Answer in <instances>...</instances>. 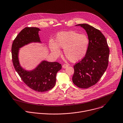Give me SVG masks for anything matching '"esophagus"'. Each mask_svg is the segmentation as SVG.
Wrapping results in <instances>:
<instances>
[{
	"instance_id": "1",
	"label": "esophagus",
	"mask_w": 123,
	"mask_h": 123,
	"mask_svg": "<svg viewBox=\"0 0 123 123\" xmlns=\"http://www.w3.org/2000/svg\"><path fill=\"white\" fill-rule=\"evenodd\" d=\"M68 67V64H64L63 65V68H67V67Z\"/></svg>"
}]
</instances>
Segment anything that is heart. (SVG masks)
I'll return each mask as SVG.
<instances>
[{"label": "heart", "mask_w": 123, "mask_h": 123, "mask_svg": "<svg viewBox=\"0 0 123 123\" xmlns=\"http://www.w3.org/2000/svg\"><path fill=\"white\" fill-rule=\"evenodd\" d=\"M89 39L85 34H79L73 31H62L58 33L55 42L49 43L52 53L57 57L61 54L60 49H64L65 56L71 62L75 63L82 59L86 55Z\"/></svg>", "instance_id": "obj_1"}]
</instances>
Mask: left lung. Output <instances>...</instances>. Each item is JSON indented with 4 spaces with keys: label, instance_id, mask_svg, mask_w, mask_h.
<instances>
[{
    "label": "left lung",
    "instance_id": "obj_1",
    "mask_svg": "<svg viewBox=\"0 0 123 123\" xmlns=\"http://www.w3.org/2000/svg\"><path fill=\"white\" fill-rule=\"evenodd\" d=\"M76 26H80L86 31L89 44L85 57L74 66L72 81L79 88H87L97 84L106 71L110 50L100 31L87 24Z\"/></svg>",
    "mask_w": 123,
    "mask_h": 123
}]
</instances>
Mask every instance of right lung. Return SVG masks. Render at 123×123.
Segmentation results:
<instances>
[{"label": "right lung", "instance_id": "right-lung-1", "mask_svg": "<svg viewBox=\"0 0 123 123\" xmlns=\"http://www.w3.org/2000/svg\"><path fill=\"white\" fill-rule=\"evenodd\" d=\"M37 27H25L17 36L12 47V59L15 69L24 82L32 89L39 92L48 91L56 83V75L61 68V64L45 60L41 62L34 69L27 70L20 65L19 60L20 48L33 43H42Z\"/></svg>", "mask_w": 123, "mask_h": 123}]
</instances>
